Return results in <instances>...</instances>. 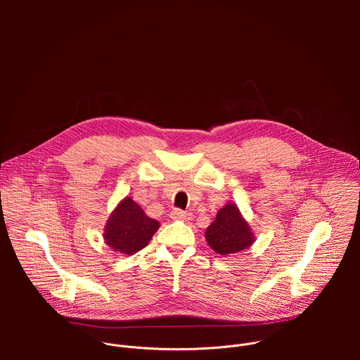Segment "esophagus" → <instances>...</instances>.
<instances>
[{
  "mask_svg": "<svg viewBox=\"0 0 360 360\" xmlns=\"http://www.w3.org/2000/svg\"><path fill=\"white\" fill-rule=\"evenodd\" d=\"M171 218L172 219H188L189 214L186 211H182V210H172Z\"/></svg>",
  "mask_w": 360,
  "mask_h": 360,
  "instance_id": "34e87169",
  "label": "esophagus"
}]
</instances>
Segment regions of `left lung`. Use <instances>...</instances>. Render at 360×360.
<instances>
[{
	"label": "left lung",
	"instance_id": "1",
	"mask_svg": "<svg viewBox=\"0 0 360 360\" xmlns=\"http://www.w3.org/2000/svg\"><path fill=\"white\" fill-rule=\"evenodd\" d=\"M205 236L210 246L219 255H233L253 243L250 228L233 203H228L219 210Z\"/></svg>",
	"mask_w": 360,
	"mask_h": 360
}]
</instances>
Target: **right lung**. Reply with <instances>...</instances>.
<instances>
[{
    "mask_svg": "<svg viewBox=\"0 0 360 360\" xmlns=\"http://www.w3.org/2000/svg\"><path fill=\"white\" fill-rule=\"evenodd\" d=\"M160 224L145 215L139 205L125 198L112 212L105 228V242L112 249L132 255L143 249Z\"/></svg>",
    "mask_w": 360,
    "mask_h": 360,
    "instance_id": "obj_1",
    "label": "right lung"
}]
</instances>
